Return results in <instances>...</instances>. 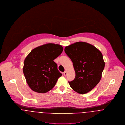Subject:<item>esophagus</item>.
Returning <instances> with one entry per match:
<instances>
[{
  "instance_id": "1",
  "label": "esophagus",
  "mask_w": 125,
  "mask_h": 125,
  "mask_svg": "<svg viewBox=\"0 0 125 125\" xmlns=\"http://www.w3.org/2000/svg\"><path fill=\"white\" fill-rule=\"evenodd\" d=\"M63 74H64V75L65 76H66L67 75V72L66 71H65L64 72V73H63Z\"/></svg>"
}]
</instances>
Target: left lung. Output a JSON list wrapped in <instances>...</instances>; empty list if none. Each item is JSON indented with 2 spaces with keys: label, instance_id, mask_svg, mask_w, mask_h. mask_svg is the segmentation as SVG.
I'll list each match as a JSON object with an SVG mask.
<instances>
[{
  "label": "left lung",
  "instance_id": "8db88e82",
  "mask_svg": "<svg viewBox=\"0 0 125 125\" xmlns=\"http://www.w3.org/2000/svg\"><path fill=\"white\" fill-rule=\"evenodd\" d=\"M65 52L71 60L75 71L70 87L80 94L88 93L99 83L105 62L100 51L94 46L78 42L67 46Z\"/></svg>",
  "mask_w": 125,
  "mask_h": 125
}]
</instances>
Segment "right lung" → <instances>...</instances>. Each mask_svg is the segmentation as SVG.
I'll use <instances>...</instances> for the list:
<instances>
[{
    "label": "right lung",
    "mask_w": 125,
    "mask_h": 125,
    "mask_svg": "<svg viewBox=\"0 0 125 125\" xmlns=\"http://www.w3.org/2000/svg\"><path fill=\"white\" fill-rule=\"evenodd\" d=\"M63 51V47L47 43L32 49L25 58L23 71L30 88L39 93H45L55 86L62 74L54 60Z\"/></svg>",
    "instance_id": "right-lung-1"
}]
</instances>
